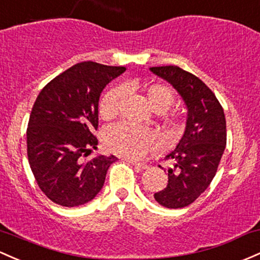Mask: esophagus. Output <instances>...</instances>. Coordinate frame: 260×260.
Listing matches in <instances>:
<instances>
[{
	"mask_svg": "<svg viewBox=\"0 0 260 260\" xmlns=\"http://www.w3.org/2000/svg\"><path fill=\"white\" fill-rule=\"evenodd\" d=\"M125 161L131 162V164L135 165L136 168H138V169H141V170L148 169V165L144 164V162H139V161H136V160H131V159H125Z\"/></svg>",
	"mask_w": 260,
	"mask_h": 260,
	"instance_id": "34e87169",
	"label": "esophagus"
}]
</instances>
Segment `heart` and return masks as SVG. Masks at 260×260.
Here are the masks:
<instances>
[{
	"instance_id": "b5f03b06",
	"label": "heart",
	"mask_w": 260,
	"mask_h": 260,
	"mask_svg": "<svg viewBox=\"0 0 260 260\" xmlns=\"http://www.w3.org/2000/svg\"><path fill=\"white\" fill-rule=\"evenodd\" d=\"M135 87L133 84L125 86H115L107 91L100 102V115L102 118L111 119L121 111L128 90ZM147 98L150 106L158 112H164L173 105L174 91L169 86L155 84L147 90ZM158 136L153 131L144 129L129 123L111 125L105 132V145L110 152L125 158H139L158 144Z\"/></svg>"
}]
</instances>
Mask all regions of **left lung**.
I'll list each match as a JSON object with an SVG mask.
<instances>
[{"mask_svg": "<svg viewBox=\"0 0 260 260\" xmlns=\"http://www.w3.org/2000/svg\"><path fill=\"white\" fill-rule=\"evenodd\" d=\"M149 70L167 80L187 108L184 135L165 155L174 164L168 169V185L154 193V199L161 206L181 209L192 204L215 178L226 148V118L215 93L198 76L175 65L154 67Z\"/></svg>", "mask_w": 260, "mask_h": 260, "instance_id": "8db88e82", "label": "left lung"}]
</instances>
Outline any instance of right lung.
<instances>
[{
    "label": "right lung",
    "instance_id": "add662e5",
    "mask_svg": "<svg viewBox=\"0 0 260 260\" xmlns=\"http://www.w3.org/2000/svg\"><path fill=\"white\" fill-rule=\"evenodd\" d=\"M124 67L93 61L74 65L39 92L27 128V154L37 184L48 199L65 207L91 201L105 184L115 155L85 156L98 148L99 100Z\"/></svg>",
    "mask_w": 260,
    "mask_h": 260
}]
</instances>
